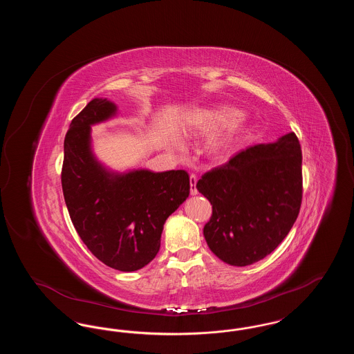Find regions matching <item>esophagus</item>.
I'll use <instances>...</instances> for the list:
<instances>
[{"label":"esophagus","instance_id":"esophagus-1","mask_svg":"<svg viewBox=\"0 0 354 354\" xmlns=\"http://www.w3.org/2000/svg\"><path fill=\"white\" fill-rule=\"evenodd\" d=\"M196 183H198V178H196V175L191 174V175H189V185H191V188H189V192H191V195H192V196H194V195H198Z\"/></svg>","mask_w":354,"mask_h":354}]
</instances>
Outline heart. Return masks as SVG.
I'll list each match as a JSON object with an SVG mask.
<instances>
[{
	"label": "heart",
	"mask_w": 354,
	"mask_h": 354,
	"mask_svg": "<svg viewBox=\"0 0 354 354\" xmlns=\"http://www.w3.org/2000/svg\"><path fill=\"white\" fill-rule=\"evenodd\" d=\"M219 127L222 129L209 135L204 146L209 156L218 158L228 151L247 129V118L243 114H237L235 107L220 104L205 109L185 124V131L187 134L209 133Z\"/></svg>",
	"instance_id": "obj_1"
}]
</instances>
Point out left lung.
I'll return each mask as SVG.
<instances>
[{"label":"left lung","instance_id":"obj_1","mask_svg":"<svg viewBox=\"0 0 354 354\" xmlns=\"http://www.w3.org/2000/svg\"><path fill=\"white\" fill-rule=\"evenodd\" d=\"M301 162L300 142L289 133L236 153L199 179L198 191L212 204L203 234L220 260L251 266L286 239L303 199Z\"/></svg>","mask_w":354,"mask_h":354}]
</instances>
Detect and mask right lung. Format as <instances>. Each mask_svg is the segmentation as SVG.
I'll use <instances>...</instances> for the list:
<instances>
[{
	"mask_svg": "<svg viewBox=\"0 0 354 354\" xmlns=\"http://www.w3.org/2000/svg\"><path fill=\"white\" fill-rule=\"evenodd\" d=\"M117 110L114 102L94 98L71 120L61 182L70 219L90 252L110 268L133 272L159 252L166 220L189 195V176L185 169L104 167L93 152L91 126Z\"/></svg>",
	"mask_w": 354,
	"mask_h": 354,
	"instance_id": "obj_1",
	"label": "right lung"
}]
</instances>
